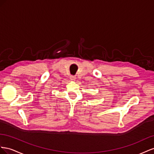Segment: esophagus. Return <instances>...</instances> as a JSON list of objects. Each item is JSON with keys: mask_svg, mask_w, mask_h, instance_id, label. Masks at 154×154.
Wrapping results in <instances>:
<instances>
[{"mask_svg": "<svg viewBox=\"0 0 154 154\" xmlns=\"http://www.w3.org/2000/svg\"><path fill=\"white\" fill-rule=\"evenodd\" d=\"M75 76H73V75H71V76H70V77H69V79H70V80H71V81H74L75 80Z\"/></svg>", "mask_w": 154, "mask_h": 154, "instance_id": "1", "label": "esophagus"}]
</instances>
